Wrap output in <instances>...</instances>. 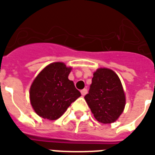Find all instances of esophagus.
Wrapping results in <instances>:
<instances>
[{
  "label": "esophagus",
  "mask_w": 155,
  "mask_h": 155,
  "mask_svg": "<svg viewBox=\"0 0 155 155\" xmlns=\"http://www.w3.org/2000/svg\"><path fill=\"white\" fill-rule=\"evenodd\" d=\"M81 92L82 96H85L86 93H87V89H83V90H81Z\"/></svg>",
  "instance_id": "obj_1"
}]
</instances>
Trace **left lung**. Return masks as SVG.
<instances>
[{
	"mask_svg": "<svg viewBox=\"0 0 155 155\" xmlns=\"http://www.w3.org/2000/svg\"><path fill=\"white\" fill-rule=\"evenodd\" d=\"M85 99L96 120L104 124L115 121L126 105L120 80L113 70L108 69H98L93 74Z\"/></svg>",
	"mask_w": 155,
	"mask_h": 155,
	"instance_id": "obj_1",
	"label": "left lung"
}]
</instances>
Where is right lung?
I'll list each match as a JSON object with an SVG mask.
<instances>
[{"mask_svg": "<svg viewBox=\"0 0 155 155\" xmlns=\"http://www.w3.org/2000/svg\"><path fill=\"white\" fill-rule=\"evenodd\" d=\"M71 68L63 63L47 65L35 79L29 97L34 110L39 116L51 120L63 115L81 92L69 80Z\"/></svg>", "mask_w": 155, "mask_h": 155, "instance_id": "add662e5", "label": "right lung"}]
</instances>
